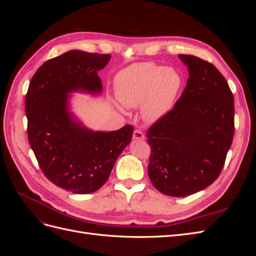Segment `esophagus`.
<instances>
[{
	"label": "esophagus",
	"instance_id": "34e87169",
	"mask_svg": "<svg viewBox=\"0 0 256 256\" xmlns=\"http://www.w3.org/2000/svg\"><path fill=\"white\" fill-rule=\"evenodd\" d=\"M134 140H144L145 136H144V134L142 132V130L136 129V130L134 131Z\"/></svg>",
	"mask_w": 256,
	"mask_h": 256
}]
</instances>
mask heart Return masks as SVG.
<instances>
[{
	"mask_svg": "<svg viewBox=\"0 0 256 256\" xmlns=\"http://www.w3.org/2000/svg\"><path fill=\"white\" fill-rule=\"evenodd\" d=\"M182 88L180 74L156 63H138L124 69L115 78V90L124 106H141L144 120L157 122L174 106Z\"/></svg>",
	"mask_w": 256,
	"mask_h": 256,
	"instance_id": "heart-1",
	"label": "heart"
}]
</instances>
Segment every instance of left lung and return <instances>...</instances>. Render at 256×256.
Listing matches in <instances>:
<instances>
[{
    "label": "left lung",
    "instance_id": "8db88e82",
    "mask_svg": "<svg viewBox=\"0 0 256 256\" xmlns=\"http://www.w3.org/2000/svg\"><path fill=\"white\" fill-rule=\"evenodd\" d=\"M189 78L173 109L147 130L148 176L158 191L182 198L219 177L234 136V97L212 63L180 54Z\"/></svg>",
    "mask_w": 256,
    "mask_h": 256
}]
</instances>
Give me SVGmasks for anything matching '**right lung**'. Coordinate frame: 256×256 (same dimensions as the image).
I'll list each match as a JSON object with an SVG mask.
<instances>
[{
    "label": "right lung",
    "instance_id": "obj_1",
    "mask_svg": "<svg viewBox=\"0 0 256 256\" xmlns=\"http://www.w3.org/2000/svg\"><path fill=\"white\" fill-rule=\"evenodd\" d=\"M111 54L68 51L37 69L26 98L28 136L42 171L58 187L76 194L100 189L120 152L130 143L134 127L92 131L68 111L69 92L102 90L97 72Z\"/></svg>",
    "mask_w": 256,
    "mask_h": 256
}]
</instances>
